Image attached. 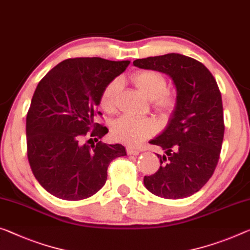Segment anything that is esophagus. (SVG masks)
<instances>
[{"label":"esophagus","instance_id":"1","mask_svg":"<svg viewBox=\"0 0 250 250\" xmlns=\"http://www.w3.org/2000/svg\"><path fill=\"white\" fill-rule=\"evenodd\" d=\"M126 152H127V154H129V155H137L138 153L141 152V148L133 147V146H127V147H126Z\"/></svg>","mask_w":250,"mask_h":250}]
</instances>
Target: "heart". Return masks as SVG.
Returning <instances> with one entry per match:
<instances>
[{
	"label": "heart",
	"mask_w": 250,
	"mask_h": 250,
	"mask_svg": "<svg viewBox=\"0 0 250 250\" xmlns=\"http://www.w3.org/2000/svg\"><path fill=\"white\" fill-rule=\"evenodd\" d=\"M132 82L145 96L152 99L153 108L162 116L170 115L176 105V96L167 90V80L156 70H144L132 76ZM123 88L121 79H113L104 87L101 95V106L107 114H114ZM157 130L156 122L151 117L137 118L122 116L114 123L112 134L115 140L124 144L136 145L154 135Z\"/></svg>",
	"instance_id": "1"
}]
</instances>
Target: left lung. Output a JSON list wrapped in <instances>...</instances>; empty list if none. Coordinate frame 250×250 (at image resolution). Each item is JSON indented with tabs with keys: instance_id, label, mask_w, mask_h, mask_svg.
Here are the masks:
<instances>
[{
	"instance_id": "left-lung-1",
	"label": "left lung",
	"mask_w": 250,
	"mask_h": 250,
	"mask_svg": "<svg viewBox=\"0 0 250 250\" xmlns=\"http://www.w3.org/2000/svg\"><path fill=\"white\" fill-rule=\"evenodd\" d=\"M134 66L168 75L176 87V105L167 128L149 141L164 151L160 168L144 184L164 199H183L198 192L212 176L225 134L221 93L205 64L179 53L148 57Z\"/></svg>"
}]
</instances>
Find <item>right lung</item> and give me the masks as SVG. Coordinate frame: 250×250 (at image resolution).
<instances>
[{
    "label": "right lung",
    "instance_id": "add662e5",
    "mask_svg": "<svg viewBox=\"0 0 250 250\" xmlns=\"http://www.w3.org/2000/svg\"><path fill=\"white\" fill-rule=\"evenodd\" d=\"M129 62L69 58L38 83L26 115V153L33 175L49 193L69 201L89 198L105 184L109 163L126 155L122 144L98 141L108 128L94 117L102 115L97 106L104 87ZM93 139L96 143L88 146Z\"/></svg>",
    "mask_w": 250,
    "mask_h": 250
}]
</instances>
